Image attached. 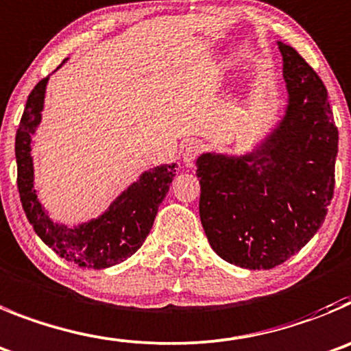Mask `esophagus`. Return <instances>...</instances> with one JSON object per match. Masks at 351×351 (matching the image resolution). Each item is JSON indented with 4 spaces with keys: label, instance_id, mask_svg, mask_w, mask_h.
<instances>
[{
    "label": "esophagus",
    "instance_id": "obj_1",
    "mask_svg": "<svg viewBox=\"0 0 351 351\" xmlns=\"http://www.w3.org/2000/svg\"><path fill=\"white\" fill-rule=\"evenodd\" d=\"M200 151H202V144L198 143V141H191V143H188L184 146V149H182V162H184L188 167H191L193 162H195V158L200 154Z\"/></svg>",
    "mask_w": 351,
    "mask_h": 351
}]
</instances>
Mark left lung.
I'll list each match as a JSON object with an SVG mask.
<instances>
[{"label": "left lung", "instance_id": "obj_1", "mask_svg": "<svg viewBox=\"0 0 351 351\" xmlns=\"http://www.w3.org/2000/svg\"><path fill=\"white\" fill-rule=\"evenodd\" d=\"M287 99L252 149L197 158L200 219L214 252L245 269H269L300 252L332 200L337 128L322 80L276 41Z\"/></svg>", "mask_w": 351, "mask_h": 351}]
</instances>
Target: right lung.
<instances>
[{
	"instance_id": "1",
	"label": "right lung",
	"mask_w": 351,
	"mask_h": 351,
	"mask_svg": "<svg viewBox=\"0 0 351 351\" xmlns=\"http://www.w3.org/2000/svg\"><path fill=\"white\" fill-rule=\"evenodd\" d=\"M48 80L50 76L41 80L29 94L15 136L17 186L22 208L38 237L66 261L83 268H109L123 263L144 243L176 176V163H162L144 170L137 181L128 184L97 217L75 226L53 221L38 198L34 160L31 154L33 136L43 118Z\"/></svg>"
}]
</instances>
